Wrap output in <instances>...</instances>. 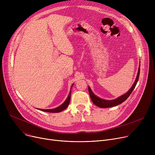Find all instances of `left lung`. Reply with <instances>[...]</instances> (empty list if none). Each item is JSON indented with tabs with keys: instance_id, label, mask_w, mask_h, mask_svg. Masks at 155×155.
Here are the masks:
<instances>
[{
	"instance_id": "left-lung-1",
	"label": "left lung",
	"mask_w": 155,
	"mask_h": 155,
	"mask_svg": "<svg viewBox=\"0 0 155 155\" xmlns=\"http://www.w3.org/2000/svg\"><path fill=\"white\" fill-rule=\"evenodd\" d=\"M140 74V67H139V70H138L137 75V77L136 78L135 82L133 84V87L131 88V89L129 90V91L127 93H126L124 95H123L120 97H119V98H117V99H115V100L104 101V100H102L99 98H97L96 96H95L93 94V93L91 91V89L88 88L89 94H90V97H91L92 102L95 105H97V107H101V108L113 107H115V106H117V105H119L121 104L122 103H123L124 101H126L128 97L130 96V95L131 94V93L134 91V89L135 88V87H136V84L138 82V80H139Z\"/></svg>"
}]
</instances>
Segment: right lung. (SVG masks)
Instances as JSON below:
<instances>
[{
  "mask_svg": "<svg viewBox=\"0 0 155 155\" xmlns=\"http://www.w3.org/2000/svg\"><path fill=\"white\" fill-rule=\"evenodd\" d=\"M70 98H71V93L69 94V96L68 97L67 99L66 100V101H65L61 106L57 107L56 109H48V110H42L43 111H45V112H60L63 110H64L65 109H66L69 105V103H70Z\"/></svg>",
  "mask_w": 155,
  "mask_h": 155,
  "instance_id": "obj_1",
  "label": "right lung"
}]
</instances>
